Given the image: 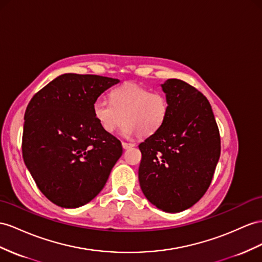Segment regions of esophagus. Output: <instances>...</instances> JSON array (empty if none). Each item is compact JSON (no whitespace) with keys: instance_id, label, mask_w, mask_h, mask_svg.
Masks as SVG:
<instances>
[{"instance_id":"esophagus-1","label":"esophagus","mask_w":262,"mask_h":262,"mask_svg":"<svg viewBox=\"0 0 262 262\" xmlns=\"http://www.w3.org/2000/svg\"><path fill=\"white\" fill-rule=\"evenodd\" d=\"M122 145H123V148H124V149H128V148H132V147H134V144L125 143V142H123Z\"/></svg>"}]
</instances>
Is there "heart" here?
I'll use <instances>...</instances> for the list:
<instances>
[{"instance_id": "heart-1", "label": "heart", "mask_w": 262, "mask_h": 262, "mask_svg": "<svg viewBox=\"0 0 262 262\" xmlns=\"http://www.w3.org/2000/svg\"><path fill=\"white\" fill-rule=\"evenodd\" d=\"M111 99L98 97L93 114L106 133H114L122 125L126 136L148 137L157 133L169 114V100L162 92H151L138 84H125L111 92Z\"/></svg>"}]
</instances>
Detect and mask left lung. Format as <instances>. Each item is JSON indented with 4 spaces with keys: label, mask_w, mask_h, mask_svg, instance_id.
I'll list each match as a JSON object with an SVG mask.
<instances>
[{
    "label": "left lung",
    "mask_w": 262,
    "mask_h": 262,
    "mask_svg": "<svg viewBox=\"0 0 262 262\" xmlns=\"http://www.w3.org/2000/svg\"><path fill=\"white\" fill-rule=\"evenodd\" d=\"M169 114L157 133L139 144L138 178L150 203L166 212L188 209L209 188L220 157V135L211 106L182 79L162 85Z\"/></svg>",
    "instance_id": "left-lung-1"
}]
</instances>
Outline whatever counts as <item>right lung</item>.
<instances>
[{
  "mask_svg": "<svg viewBox=\"0 0 262 262\" xmlns=\"http://www.w3.org/2000/svg\"><path fill=\"white\" fill-rule=\"evenodd\" d=\"M119 82L63 74L32 97L24 115L22 154L38 189L53 204L77 208L95 198L123 154L93 114L100 94Z\"/></svg>",
  "mask_w": 262,
  "mask_h": 262,
  "instance_id": "obj_1",
  "label": "right lung"
}]
</instances>
